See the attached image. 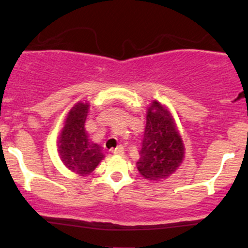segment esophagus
<instances>
[{"label":"esophagus","instance_id":"obj_1","mask_svg":"<svg viewBox=\"0 0 248 248\" xmlns=\"http://www.w3.org/2000/svg\"><path fill=\"white\" fill-rule=\"evenodd\" d=\"M111 152H112V154H114V155H124V146H122V145H119V146H117V147H115V149H112Z\"/></svg>","mask_w":248,"mask_h":248}]
</instances>
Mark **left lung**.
I'll return each instance as SVG.
<instances>
[{
	"label": "left lung",
	"instance_id": "left-lung-1",
	"mask_svg": "<svg viewBox=\"0 0 248 248\" xmlns=\"http://www.w3.org/2000/svg\"><path fill=\"white\" fill-rule=\"evenodd\" d=\"M137 168L147 180L167 179L185 158V144L174 116L164 104L152 101L146 110V126Z\"/></svg>",
	"mask_w": 248,
	"mask_h": 248
}]
</instances>
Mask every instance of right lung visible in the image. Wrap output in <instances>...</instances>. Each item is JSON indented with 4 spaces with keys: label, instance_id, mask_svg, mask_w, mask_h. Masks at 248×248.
<instances>
[{
    "label": "right lung",
    "instance_id": "add662e5",
    "mask_svg": "<svg viewBox=\"0 0 248 248\" xmlns=\"http://www.w3.org/2000/svg\"><path fill=\"white\" fill-rule=\"evenodd\" d=\"M89 102H78L64 119L57 138V154L68 170L87 176L98 167L104 154L102 147L89 138L85 121L89 114Z\"/></svg>",
    "mask_w": 248,
    "mask_h": 248
}]
</instances>
